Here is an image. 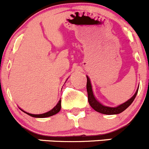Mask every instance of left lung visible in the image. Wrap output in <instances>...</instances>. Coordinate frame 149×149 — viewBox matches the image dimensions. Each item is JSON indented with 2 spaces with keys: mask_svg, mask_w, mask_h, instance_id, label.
<instances>
[{
  "mask_svg": "<svg viewBox=\"0 0 149 149\" xmlns=\"http://www.w3.org/2000/svg\"><path fill=\"white\" fill-rule=\"evenodd\" d=\"M87 77V84H86V88H87V93H88V103L90 106L96 111L97 112H99L101 113L106 114V115H113V114H118L120 113L123 112V111L126 110V109L132 103L134 100L135 99L136 96L138 91H139V88H138L137 91H136L135 94L133 95L129 100H128L126 102L122 103L119 105L117 107H111V106H104L102 103H101L99 101H97L95 99L94 95H93V91H92L91 84L90 79H89L88 76Z\"/></svg>",
  "mask_w": 149,
  "mask_h": 149,
  "instance_id": "obj_1",
  "label": "left lung"
}]
</instances>
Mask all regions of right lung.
<instances>
[{"label": "right lung", "instance_id": "add662e5", "mask_svg": "<svg viewBox=\"0 0 149 149\" xmlns=\"http://www.w3.org/2000/svg\"><path fill=\"white\" fill-rule=\"evenodd\" d=\"M61 108V100H60V101L58 102L57 105L55 106L54 109H51V110L45 113L32 114V113H30L24 111H23V110L22 111H23L24 113H27L28 115L31 116H32V117H35V118H46V117H49V116H54V115H55V114L57 113H58L59 111H60Z\"/></svg>", "mask_w": 149, "mask_h": 149}]
</instances>
